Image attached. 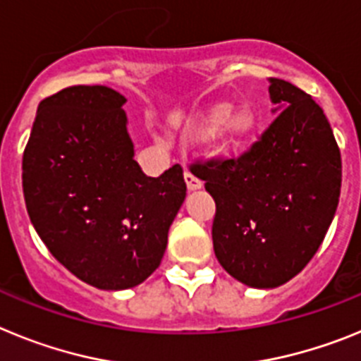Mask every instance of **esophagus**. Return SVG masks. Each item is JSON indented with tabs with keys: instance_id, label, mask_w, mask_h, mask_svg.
<instances>
[{
	"instance_id": "34e87169",
	"label": "esophagus",
	"mask_w": 361,
	"mask_h": 361,
	"mask_svg": "<svg viewBox=\"0 0 361 361\" xmlns=\"http://www.w3.org/2000/svg\"><path fill=\"white\" fill-rule=\"evenodd\" d=\"M184 178H186V186H188V190H190V191H197V190H200V188H202V180H200L197 175L191 173L190 170L184 171Z\"/></svg>"
}]
</instances>
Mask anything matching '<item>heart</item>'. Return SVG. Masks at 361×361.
Returning a JSON list of instances; mask_svg holds the SVG:
<instances>
[{
  "label": "heart",
  "instance_id": "b5f03b06",
  "mask_svg": "<svg viewBox=\"0 0 361 361\" xmlns=\"http://www.w3.org/2000/svg\"><path fill=\"white\" fill-rule=\"evenodd\" d=\"M208 128L220 126V135L233 148L245 146L253 139L258 128V117L250 106H240L231 111V103H219L208 111Z\"/></svg>",
  "mask_w": 361,
  "mask_h": 361
}]
</instances>
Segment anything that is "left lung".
<instances>
[{
    "mask_svg": "<svg viewBox=\"0 0 361 361\" xmlns=\"http://www.w3.org/2000/svg\"><path fill=\"white\" fill-rule=\"evenodd\" d=\"M275 121L238 159L200 170L216 204L213 250L235 280L255 289L289 282L320 247L336 213L342 157L324 110L271 79Z\"/></svg>",
    "mask_w": 361,
    "mask_h": 361,
    "instance_id": "8db88e82",
    "label": "left lung"
}]
</instances>
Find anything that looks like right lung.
Segmentation results:
<instances>
[{
  "instance_id": "right-lung-1",
  "label": "right lung",
  "mask_w": 361,
  "mask_h": 361,
  "mask_svg": "<svg viewBox=\"0 0 361 361\" xmlns=\"http://www.w3.org/2000/svg\"><path fill=\"white\" fill-rule=\"evenodd\" d=\"M124 103L108 86L57 92L37 106L23 153L32 226L70 273L104 291L135 288L157 269L186 199L178 164L142 173Z\"/></svg>"
}]
</instances>
